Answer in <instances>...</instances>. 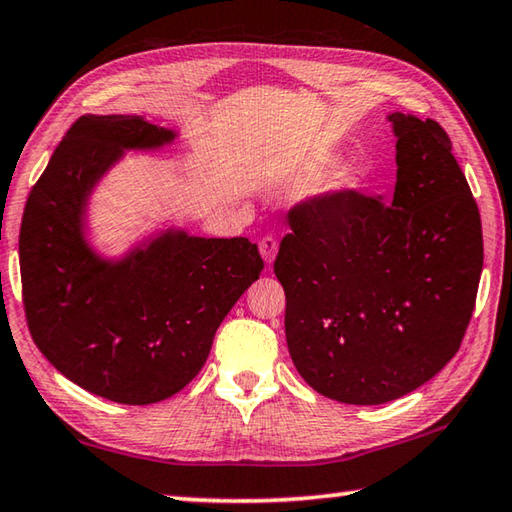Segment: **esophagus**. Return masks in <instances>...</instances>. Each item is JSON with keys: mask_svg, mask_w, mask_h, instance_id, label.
Returning <instances> with one entry per match:
<instances>
[{"mask_svg": "<svg viewBox=\"0 0 512 512\" xmlns=\"http://www.w3.org/2000/svg\"><path fill=\"white\" fill-rule=\"evenodd\" d=\"M277 250H279V244H277V239H275V237L266 235V237L262 239V242H259V253H262V257H264V262H266V264H273V262H275Z\"/></svg>", "mask_w": 512, "mask_h": 512, "instance_id": "obj_1", "label": "esophagus"}]
</instances>
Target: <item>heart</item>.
I'll return each mask as SVG.
<instances>
[{
  "mask_svg": "<svg viewBox=\"0 0 512 512\" xmlns=\"http://www.w3.org/2000/svg\"><path fill=\"white\" fill-rule=\"evenodd\" d=\"M335 162H337V157L330 153L310 155L308 159H304V164L299 166V177H304V179L322 177ZM362 186H364V182L359 175L339 173V175L330 177L326 184H322V188H319V197L326 199V202H333V199H346L350 195H357L359 190H362Z\"/></svg>",
  "mask_w": 512,
  "mask_h": 512,
  "instance_id": "1",
  "label": "heart"
}]
</instances>
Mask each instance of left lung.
Instances as JSON below:
<instances>
[{"label":"left lung","instance_id":"left-lung-1","mask_svg":"<svg viewBox=\"0 0 512 512\" xmlns=\"http://www.w3.org/2000/svg\"><path fill=\"white\" fill-rule=\"evenodd\" d=\"M386 119L397 137L390 206L359 193L297 206L275 259L297 373L355 406L413 393L455 357L484 266L482 219L446 130Z\"/></svg>","mask_w":512,"mask_h":512}]
</instances>
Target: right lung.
Masks as SVG:
<instances>
[{
	"label": "right lung",
	"instance_id": "add662e5",
	"mask_svg": "<svg viewBox=\"0 0 512 512\" xmlns=\"http://www.w3.org/2000/svg\"><path fill=\"white\" fill-rule=\"evenodd\" d=\"M177 137L139 115L79 117L30 190L19 230L33 342L70 382L117 404L179 393L264 270L246 237H197L175 224L122 255L90 242L88 206L99 182L128 150L155 153Z\"/></svg>",
	"mask_w": 512,
	"mask_h": 512
}]
</instances>
